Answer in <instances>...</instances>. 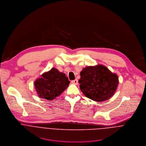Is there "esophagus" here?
Wrapping results in <instances>:
<instances>
[{
	"label": "esophagus",
	"mask_w": 146,
	"mask_h": 146,
	"mask_svg": "<svg viewBox=\"0 0 146 146\" xmlns=\"http://www.w3.org/2000/svg\"><path fill=\"white\" fill-rule=\"evenodd\" d=\"M71 83H72V84H75V85H77V84H78V81L77 79H75V80H72V81H71Z\"/></svg>",
	"instance_id": "1"
}]
</instances>
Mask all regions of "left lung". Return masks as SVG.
Wrapping results in <instances>:
<instances>
[{"mask_svg":"<svg viewBox=\"0 0 146 146\" xmlns=\"http://www.w3.org/2000/svg\"><path fill=\"white\" fill-rule=\"evenodd\" d=\"M79 87L88 98L103 102L114 94L119 83L117 75L103 65L88 66L80 72Z\"/></svg>","mask_w":146,"mask_h":146,"instance_id":"8db88e82","label":"left lung"}]
</instances>
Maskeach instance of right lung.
I'll use <instances>...</instances> for the list:
<instances>
[{
	"label": "right lung",
	"mask_w": 146,
	"mask_h": 146,
	"mask_svg": "<svg viewBox=\"0 0 146 146\" xmlns=\"http://www.w3.org/2000/svg\"><path fill=\"white\" fill-rule=\"evenodd\" d=\"M70 82L64 74L52 68L36 79L34 85L40 98L51 100L60 95L67 88Z\"/></svg>",
	"instance_id": "right-lung-1"
}]
</instances>
